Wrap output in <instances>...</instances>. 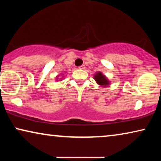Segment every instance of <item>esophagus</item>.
<instances>
[{"mask_svg": "<svg viewBox=\"0 0 161 161\" xmlns=\"http://www.w3.org/2000/svg\"><path fill=\"white\" fill-rule=\"evenodd\" d=\"M78 68H79V69H85V65H81V66H80V67H79Z\"/></svg>", "mask_w": 161, "mask_h": 161, "instance_id": "esophagus-1", "label": "esophagus"}]
</instances>
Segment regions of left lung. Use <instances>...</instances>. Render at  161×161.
Returning a JSON list of instances; mask_svg holds the SVG:
<instances>
[{
	"instance_id": "obj_1",
	"label": "left lung",
	"mask_w": 161,
	"mask_h": 161,
	"mask_svg": "<svg viewBox=\"0 0 161 161\" xmlns=\"http://www.w3.org/2000/svg\"><path fill=\"white\" fill-rule=\"evenodd\" d=\"M94 80L97 81V83L98 84H100L101 86H108L109 84V81L108 80V79L105 78V75L101 73V72H97L96 73L95 75H94Z\"/></svg>"
}]
</instances>
